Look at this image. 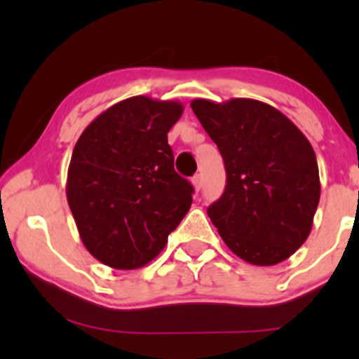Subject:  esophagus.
Returning a JSON list of instances; mask_svg holds the SVG:
<instances>
[{
	"mask_svg": "<svg viewBox=\"0 0 359 359\" xmlns=\"http://www.w3.org/2000/svg\"><path fill=\"white\" fill-rule=\"evenodd\" d=\"M192 185L196 191H201V187H203V175L201 174H196L192 177Z\"/></svg>",
	"mask_w": 359,
	"mask_h": 359,
	"instance_id": "obj_1",
	"label": "esophagus"
}]
</instances>
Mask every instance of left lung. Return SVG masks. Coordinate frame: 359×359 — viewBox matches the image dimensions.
<instances>
[{
	"instance_id": "obj_1",
	"label": "left lung",
	"mask_w": 359,
	"mask_h": 359,
	"mask_svg": "<svg viewBox=\"0 0 359 359\" xmlns=\"http://www.w3.org/2000/svg\"><path fill=\"white\" fill-rule=\"evenodd\" d=\"M191 108L219 148L226 189L208 214L236 257L257 266L290 258L311 234L319 167L306 135L266 102L194 100Z\"/></svg>"
}]
</instances>
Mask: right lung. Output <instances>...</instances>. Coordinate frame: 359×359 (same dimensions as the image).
I'll list each match as a JSON object with an SVG mask.
<instances>
[{
	"instance_id": "right-lung-1",
	"label": "right lung",
	"mask_w": 359,
	"mask_h": 359,
	"mask_svg": "<svg viewBox=\"0 0 359 359\" xmlns=\"http://www.w3.org/2000/svg\"><path fill=\"white\" fill-rule=\"evenodd\" d=\"M179 101L133 96L82 131L67 172V203L86 250L116 270L145 266L192 204V185L174 170L167 133Z\"/></svg>"
}]
</instances>
